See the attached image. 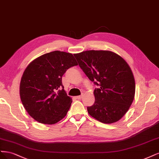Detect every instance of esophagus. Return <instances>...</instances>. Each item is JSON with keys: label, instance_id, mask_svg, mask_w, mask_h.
<instances>
[{"label": "esophagus", "instance_id": "1", "mask_svg": "<svg viewBox=\"0 0 159 159\" xmlns=\"http://www.w3.org/2000/svg\"><path fill=\"white\" fill-rule=\"evenodd\" d=\"M84 93H83V94H81V95H80V96H76V98H77V99H81V98H83V97L84 96Z\"/></svg>", "mask_w": 159, "mask_h": 159}]
</instances>
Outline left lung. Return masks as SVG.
Listing matches in <instances>:
<instances>
[{
  "instance_id": "1",
  "label": "left lung",
  "mask_w": 159,
  "mask_h": 159,
  "mask_svg": "<svg viewBox=\"0 0 159 159\" xmlns=\"http://www.w3.org/2000/svg\"><path fill=\"white\" fill-rule=\"evenodd\" d=\"M88 78L98 86L94 104L88 113L104 124L119 121L129 110L135 93L134 74L119 55L110 51L89 50L74 54Z\"/></svg>"
}]
</instances>
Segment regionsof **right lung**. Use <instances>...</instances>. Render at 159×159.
Wrapping results in <instances>:
<instances>
[{
  "instance_id": "right-lung-1",
  "label": "right lung",
  "mask_w": 159,
  "mask_h": 159,
  "mask_svg": "<svg viewBox=\"0 0 159 159\" xmlns=\"http://www.w3.org/2000/svg\"><path fill=\"white\" fill-rule=\"evenodd\" d=\"M72 53L55 51L35 59L25 68L20 96L28 114L41 124L52 125L65 117L72 98L62 84V76L77 65Z\"/></svg>"
}]
</instances>
